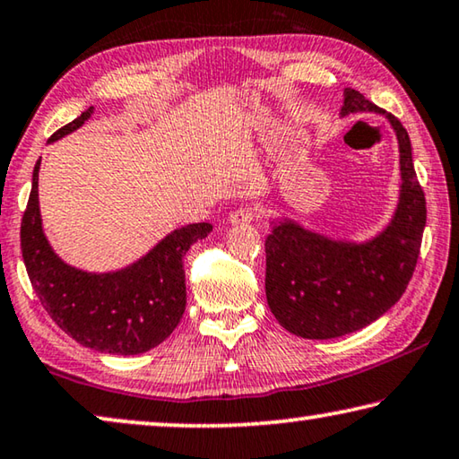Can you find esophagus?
I'll return each instance as SVG.
<instances>
[{"instance_id":"34e87169","label":"esophagus","mask_w":459,"mask_h":459,"mask_svg":"<svg viewBox=\"0 0 459 459\" xmlns=\"http://www.w3.org/2000/svg\"><path fill=\"white\" fill-rule=\"evenodd\" d=\"M258 215V209L254 207H238L236 211H231L230 215V223L231 225H248L254 221V217Z\"/></svg>"}]
</instances>
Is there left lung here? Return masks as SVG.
<instances>
[{
    "label": "left lung",
    "instance_id": "1",
    "mask_svg": "<svg viewBox=\"0 0 459 459\" xmlns=\"http://www.w3.org/2000/svg\"><path fill=\"white\" fill-rule=\"evenodd\" d=\"M342 100L341 118L376 112L390 123L398 139L400 190L392 220L365 242L328 238L285 215L271 221L264 242L266 301L281 326L309 341L357 333L382 318L406 291L427 223L425 193L404 126L361 91L344 88Z\"/></svg>",
    "mask_w": 459,
    "mask_h": 459
}]
</instances>
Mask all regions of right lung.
Here are the masks:
<instances>
[{
    "label": "right lung",
    "instance_id": "right-lung-1",
    "mask_svg": "<svg viewBox=\"0 0 459 459\" xmlns=\"http://www.w3.org/2000/svg\"><path fill=\"white\" fill-rule=\"evenodd\" d=\"M94 112L90 107L48 139L80 129ZM40 160L32 172L30 199L22 217L20 244L30 283L55 324L82 344L108 355H141L164 342L186 307L182 256L207 238L211 223L176 228L153 248L123 269L90 273L67 264L42 230L39 205Z\"/></svg>",
    "mask_w": 459,
    "mask_h": 459
}]
</instances>
